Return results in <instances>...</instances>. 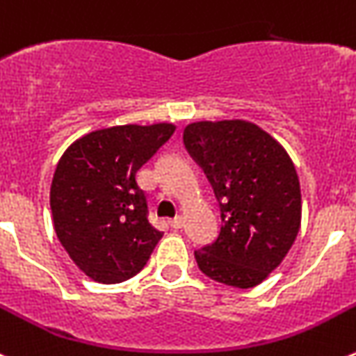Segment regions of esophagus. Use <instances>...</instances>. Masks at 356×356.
Returning <instances> with one entry per match:
<instances>
[{
  "label": "esophagus",
  "mask_w": 356,
  "mask_h": 356,
  "mask_svg": "<svg viewBox=\"0 0 356 356\" xmlns=\"http://www.w3.org/2000/svg\"><path fill=\"white\" fill-rule=\"evenodd\" d=\"M170 227L172 229H182V227H184V218L175 216L174 220H170Z\"/></svg>",
  "instance_id": "esophagus-1"
}]
</instances>
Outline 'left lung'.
Returning <instances> with one entry per match:
<instances>
[{"label":"left lung","instance_id":"left-lung-1","mask_svg":"<svg viewBox=\"0 0 356 356\" xmlns=\"http://www.w3.org/2000/svg\"><path fill=\"white\" fill-rule=\"evenodd\" d=\"M220 202L216 241L195 252L211 280L248 289L284 261L302 223V193L286 149L246 120L188 124L182 134Z\"/></svg>","mask_w":356,"mask_h":356}]
</instances>
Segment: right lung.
<instances>
[{
    "instance_id": "right-lung-1",
    "label": "right lung",
    "mask_w": 356,
    "mask_h": 356,
    "mask_svg": "<svg viewBox=\"0 0 356 356\" xmlns=\"http://www.w3.org/2000/svg\"><path fill=\"white\" fill-rule=\"evenodd\" d=\"M175 126H113L76 140L51 182L54 232L79 270L118 284L143 270L163 232L147 218L136 172L165 145Z\"/></svg>"
}]
</instances>
